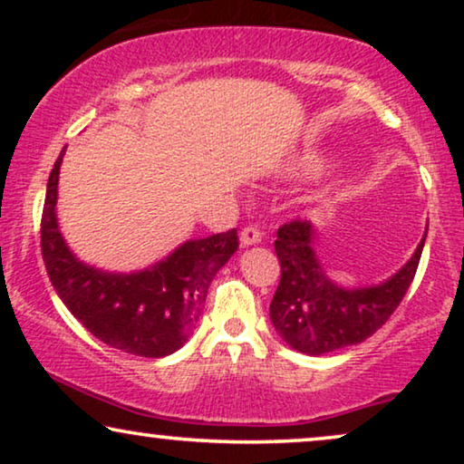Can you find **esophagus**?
Returning a JSON list of instances; mask_svg holds the SVG:
<instances>
[{"label": "esophagus", "mask_w": 464, "mask_h": 464, "mask_svg": "<svg viewBox=\"0 0 464 464\" xmlns=\"http://www.w3.org/2000/svg\"><path fill=\"white\" fill-rule=\"evenodd\" d=\"M257 243H262V230H259V227H256V226H246L245 230L240 232V245L253 246Z\"/></svg>", "instance_id": "esophagus-1"}]
</instances>
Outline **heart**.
Here are the masks:
<instances>
[{"label":"heart","mask_w":464,"mask_h":464,"mask_svg":"<svg viewBox=\"0 0 464 464\" xmlns=\"http://www.w3.org/2000/svg\"><path fill=\"white\" fill-rule=\"evenodd\" d=\"M297 164H300L304 170H308V173H314V170H321L325 167V158L319 154H304Z\"/></svg>","instance_id":"b5f03b06"}]
</instances>
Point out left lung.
<instances>
[{"mask_svg": "<svg viewBox=\"0 0 464 464\" xmlns=\"http://www.w3.org/2000/svg\"><path fill=\"white\" fill-rule=\"evenodd\" d=\"M429 230V226H427ZM424 240L414 256L382 283L344 287L332 281L321 264L314 227L291 221L278 227L275 251L281 262V283L270 304V321L283 342L297 353L327 354L361 344L395 313L414 281Z\"/></svg>", "mask_w": 464, "mask_h": 464, "instance_id": "obj_1", "label": "left lung"}]
</instances>
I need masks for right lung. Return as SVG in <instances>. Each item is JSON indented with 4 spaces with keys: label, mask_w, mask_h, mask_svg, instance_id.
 Here are the masks:
<instances>
[{
    "label": "right lung",
    "mask_w": 464,
    "mask_h": 464,
    "mask_svg": "<svg viewBox=\"0 0 464 464\" xmlns=\"http://www.w3.org/2000/svg\"><path fill=\"white\" fill-rule=\"evenodd\" d=\"M65 150L50 173L42 215V256L50 283L69 313L107 346L151 359L179 351L200 321L208 285L238 249L237 230L189 238L135 272L82 262L69 249L56 215Z\"/></svg>",
    "instance_id": "obj_1"
}]
</instances>
